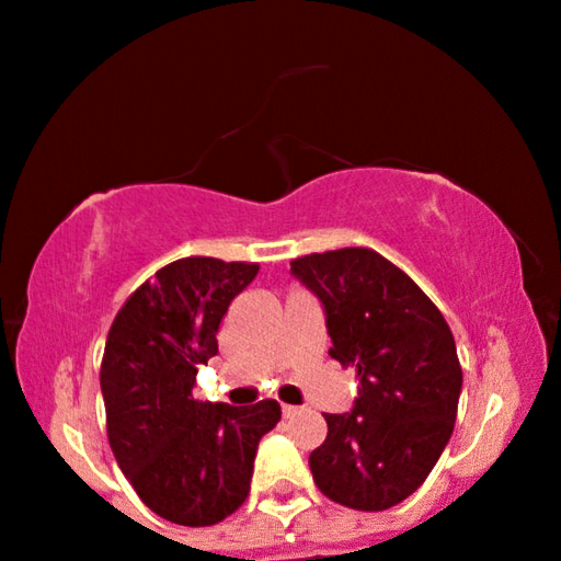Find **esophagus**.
<instances>
[{
  "label": "esophagus",
  "instance_id": "obj_1",
  "mask_svg": "<svg viewBox=\"0 0 561 561\" xmlns=\"http://www.w3.org/2000/svg\"><path fill=\"white\" fill-rule=\"evenodd\" d=\"M280 410H283V417H294L296 415V408H290V404H280Z\"/></svg>",
  "mask_w": 561,
  "mask_h": 561
}]
</instances>
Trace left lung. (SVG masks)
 <instances>
[{"mask_svg":"<svg viewBox=\"0 0 561 561\" xmlns=\"http://www.w3.org/2000/svg\"><path fill=\"white\" fill-rule=\"evenodd\" d=\"M290 273L321 298L331 356L354 367V410L323 415L329 433L311 453L323 496L385 511L415 493L448 445L462 369L440 308L408 273L369 248L300 255Z\"/></svg>","mask_w":561,"mask_h":561,"instance_id":"obj_1","label":"left lung"}]
</instances>
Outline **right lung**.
I'll return each instance as SVG.
<instances>
[{"label": "right lung", "mask_w": 561, "mask_h": 561, "mask_svg": "<svg viewBox=\"0 0 561 561\" xmlns=\"http://www.w3.org/2000/svg\"><path fill=\"white\" fill-rule=\"evenodd\" d=\"M257 263L182 257L144 280L111 323L101 362L105 433L134 491L153 514L213 526L245 503L257 443L280 404L194 400L199 364L217 354L230 300Z\"/></svg>", "instance_id": "1"}]
</instances>
